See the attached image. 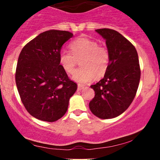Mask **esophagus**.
I'll return each instance as SVG.
<instances>
[{"label":"esophagus","instance_id":"esophagus-1","mask_svg":"<svg viewBox=\"0 0 160 160\" xmlns=\"http://www.w3.org/2000/svg\"><path fill=\"white\" fill-rule=\"evenodd\" d=\"M83 88H84V87L81 84H78V86H77V90H81L82 89H83Z\"/></svg>","mask_w":160,"mask_h":160}]
</instances>
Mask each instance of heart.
<instances>
[{
    "label": "heart",
    "mask_w": 160,
    "mask_h": 160,
    "mask_svg": "<svg viewBox=\"0 0 160 160\" xmlns=\"http://www.w3.org/2000/svg\"><path fill=\"white\" fill-rule=\"evenodd\" d=\"M69 47L71 52H61L59 62L65 72L71 73L75 68L76 59L82 58V68L74 71L71 77L79 84H86L95 78V75L102 77L108 70L110 60L108 50L99 46L95 40L80 37L70 42Z\"/></svg>",
    "instance_id": "1"
}]
</instances>
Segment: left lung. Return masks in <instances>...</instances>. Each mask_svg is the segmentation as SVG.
Returning <instances> with one entry per match:
<instances>
[{
  "instance_id": "1",
  "label": "left lung",
  "mask_w": 160,
  "mask_h": 160,
  "mask_svg": "<svg viewBox=\"0 0 160 160\" xmlns=\"http://www.w3.org/2000/svg\"><path fill=\"white\" fill-rule=\"evenodd\" d=\"M95 31L105 39L110 60L104 78L90 86L95 95L89 107L100 118H113L128 109L136 94L141 76L138 53L135 46L117 31Z\"/></svg>"
}]
</instances>
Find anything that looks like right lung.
Returning <instances> with one entry per match:
<instances>
[{"instance_id": "obj_1", "label": "right lung", "mask_w": 160, "mask_h": 160, "mask_svg": "<svg viewBox=\"0 0 160 160\" xmlns=\"http://www.w3.org/2000/svg\"><path fill=\"white\" fill-rule=\"evenodd\" d=\"M72 35L67 31H46L27 43L19 55L18 91L25 109L38 120L53 122L61 118L77 89L59 62L62 45Z\"/></svg>"}]
</instances>
